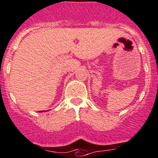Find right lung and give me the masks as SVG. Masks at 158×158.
<instances>
[{
	"instance_id": "right-lung-1",
	"label": "right lung",
	"mask_w": 158,
	"mask_h": 158,
	"mask_svg": "<svg viewBox=\"0 0 158 158\" xmlns=\"http://www.w3.org/2000/svg\"><path fill=\"white\" fill-rule=\"evenodd\" d=\"M43 111H44V110H43ZM39 112H42V111H41V110H40V111H39Z\"/></svg>"
}]
</instances>
